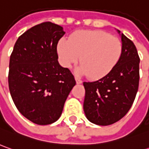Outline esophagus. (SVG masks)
<instances>
[{
	"label": "esophagus",
	"mask_w": 149,
	"mask_h": 149,
	"mask_svg": "<svg viewBox=\"0 0 149 149\" xmlns=\"http://www.w3.org/2000/svg\"><path fill=\"white\" fill-rule=\"evenodd\" d=\"M75 80H76V82H77V84H81V83L82 82V81H81V80H80L79 78H77V77H76V78H75Z\"/></svg>",
	"instance_id": "1"
}]
</instances>
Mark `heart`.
<instances>
[{"label": "heart", "mask_w": 149, "mask_h": 149, "mask_svg": "<svg viewBox=\"0 0 149 149\" xmlns=\"http://www.w3.org/2000/svg\"><path fill=\"white\" fill-rule=\"evenodd\" d=\"M58 54L62 65L69 68L79 60L77 72L91 79H100L118 64L123 54V44L117 37L102 30H81L68 39L59 40Z\"/></svg>", "instance_id": "b5f03b06"}]
</instances>
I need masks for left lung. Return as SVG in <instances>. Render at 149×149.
Instances as JSON below:
<instances>
[{"mask_svg": "<svg viewBox=\"0 0 149 149\" xmlns=\"http://www.w3.org/2000/svg\"><path fill=\"white\" fill-rule=\"evenodd\" d=\"M120 33V31L118 30ZM123 54L107 76L83 82V109L86 118L98 125H110L122 119L135 99L139 83V62L135 45L121 33Z\"/></svg>", "mask_w": 149, "mask_h": 149, "instance_id": "left-lung-1", "label": "left lung"}]
</instances>
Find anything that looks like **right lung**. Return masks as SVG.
<instances>
[{
	"instance_id": "right-lung-1",
	"label": "right lung",
	"mask_w": 149,
	"mask_h": 149,
	"mask_svg": "<svg viewBox=\"0 0 149 149\" xmlns=\"http://www.w3.org/2000/svg\"><path fill=\"white\" fill-rule=\"evenodd\" d=\"M64 33L56 24H37L19 37L10 58L8 83L12 100L25 118L39 125L58 120L76 85L70 70L58 61L57 45Z\"/></svg>"
}]
</instances>
